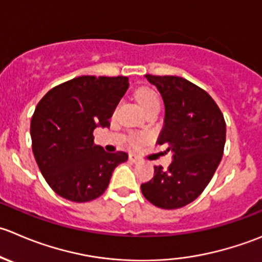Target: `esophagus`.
Masks as SVG:
<instances>
[{"mask_svg": "<svg viewBox=\"0 0 262 262\" xmlns=\"http://www.w3.org/2000/svg\"><path fill=\"white\" fill-rule=\"evenodd\" d=\"M130 160L132 163H139V162H141V159H140L139 157H137V155H135V154H130Z\"/></svg>", "mask_w": 262, "mask_h": 262, "instance_id": "1", "label": "esophagus"}]
</instances>
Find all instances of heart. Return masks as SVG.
Masks as SVG:
<instances>
[{"label":"heart","mask_w":262,"mask_h":262,"mask_svg":"<svg viewBox=\"0 0 262 262\" xmlns=\"http://www.w3.org/2000/svg\"><path fill=\"white\" fill-rule=\"evenodd\" d=\"M137 102H139L140 107L142 108V111L151 110V108L160 107V99L158 97L157 93L151 89H141L136 95Z\"/></svg>","instance_id":"1"}]
</instances>
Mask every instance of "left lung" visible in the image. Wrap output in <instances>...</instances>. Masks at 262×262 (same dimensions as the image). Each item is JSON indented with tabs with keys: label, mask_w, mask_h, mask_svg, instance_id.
Returning <instances> with one entry per match:
<instances>
[{
	"label": "left lung",
	"mask_w": 262,
	"mask_h": 262,
	"mask_svg": "<svg viewBox=\"0 0 262 262\" xmlns=\"http://www.w3.org/2000/svg\"><path fill=\"white\" fill-rule=\"evenodd\" d=\"M155 85L165 108L158 144L173 152L168 169L154 167V177L141 185L147 201L158 208L178 209L205 190L223 157L225 122L213 98L178 76L145 75Z\"/></svg>",
	"instance_id": "obj_1"
}]
</instances>
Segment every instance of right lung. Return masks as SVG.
<instances>
[{
  "label": "right lung",
  "instance_id": "add662e5",
  "mask_svg": "<svg viewBox=\"0 0 262 262\" xmlns=\"http://www.w3.org/2000/svg\"><path fill=\"white\" fill-rule=\"evenodd\" d=\"M128 77L80 76L49 90L30 122L33 152L49 187L74 203L103 195L127 152H107L93 131L108 127Z\"/></svg>",
  "mask_w": 262,
  "mask_h": 262
}]
</instances>
